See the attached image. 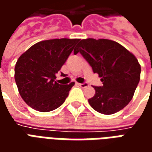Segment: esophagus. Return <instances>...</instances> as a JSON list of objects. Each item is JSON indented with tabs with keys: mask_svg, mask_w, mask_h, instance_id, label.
Segmentation results:
<instances>
[{
	"mask_svg": "<svg viewBox=\"0 0 152 152\" xmlns=\"http://www.w3.org/2000/svg\"><path fill=\"white\" fill-rule=\"evenodd\" d=\"M78 86H80L81 88H86L87 86H89V84L87 82H85V83H78Z\"/></svg>",
	"mask_w": 152,
	"mask_h": 152,
	"instance_id": "1",
	"label": "esophagus"
}]
</instances>
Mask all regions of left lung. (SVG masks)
Listing matches in <instances>:
<instances>
[{
	"mask_svg": "<svg viewBox=\"0 0 152 152\" xmlns=\"http://www.w3.org/2000/svg\"><path fill=\"white\" fill-rule=\"evenodd\" d=\"M80 53L94 73L101 77L102 86H94V96L89 105L104 115H112L129 104L140 80L141 66L134 54L121 44L107 39H84L74 53Z\"/></svg>",
	"mask_w": 152,
	"mask_h": 152,
	"instance_id": "8db88e82",
	"label": "left lung"
}]
</instances>
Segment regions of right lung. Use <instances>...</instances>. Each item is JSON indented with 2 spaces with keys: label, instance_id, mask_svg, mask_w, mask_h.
I'll list each match as a JSON object with an SVG mask.
<instances>
[{
  "label": "right lung",
  "instance_id": "obj_1",
  "mask_svg": "<svg viewBox=\"0 0 152 152\" xmlns=\"http://www.w3.org/2000/svg\"><path fill=\"white\" fill-rule=\"evenodd\" d=\"M79 39L42 40L30 47L15 64V79L27 104L41 112L55 110L65 102L75 83L60 85L56 75ZM63 74V73H62Z\"/></svg>",
  "mask_w": 152,
  "mask_h": 152
}]
</instances>
